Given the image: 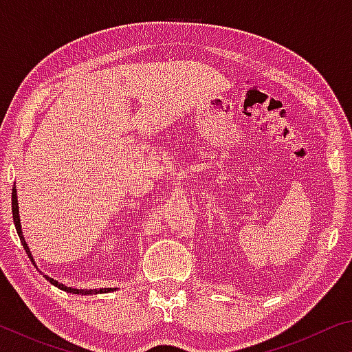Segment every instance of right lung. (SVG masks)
Listing matches in <instances>:
<instances>
[{"label":"right lung","mask_w":352,"mask_h":352,"mask_svg":"<svg viewBox=\"0 0 352 352\" xmlns=\"http://www.w3.org/2000/svg\"><path fill=\"white\" fill-rule=\"evenodd\" d=\"M12 216H14L15 230H16V233H19V237H20V241H21V245H23V248H25V252H26V254L29 256V259H31V262L35 265V261H34L32 254H31V250H29L28 243H26V241H25V237H23L21 223H20V214H19V200H16V189H15V184H14V189H12ZM35 267H37V265H35ZM45 278H46L47 281H50L52 285H56V287H58L60 290L68 292V294H76V295H98V294H107V292L116 290V289H99V290H98V289H90V290H87V289H74V287H68V285H65V284H60L58 281H56V279H52V278L46 276V275H45Z\"/></svg>","instance_id":"1"}]
</instances>
